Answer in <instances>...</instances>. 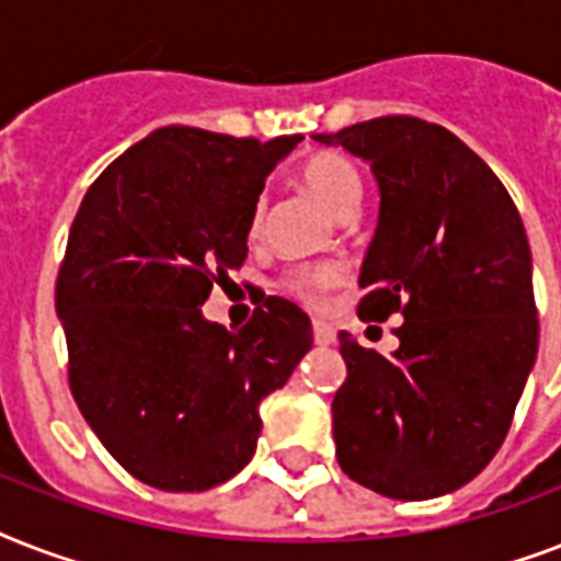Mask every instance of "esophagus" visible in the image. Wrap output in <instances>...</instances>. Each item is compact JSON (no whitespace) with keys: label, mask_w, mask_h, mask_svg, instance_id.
Segmentation results:
<instances>
[{"label":"esophagus","mask_w":561,"mask_h":561,"mask_svg":"<svg viewBox=\"0 0 561 561\" xmlns=\"http://www.w3.org/2000/svg\"><path fill=\"white\" fill-rule=\"evenodd\" d=\"M334 337H337L334 325L323 323V320H314V343H317V346H329V343H334Z\"/></svg>","instance_id":"obj_1"}]
</instances>
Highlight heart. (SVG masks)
<instances>
[{"label":"heart","instance_id":"b5f03b06","mask_svg":"<svg viewBox=\"0 0 561 561\" xmlns=\"http://www.w3.org/2000/svg\"><path fill=\"white\" fill-rule=\"evenodd\" d=\"M299 183L311 197L323 203L325 209L332 211L334 218H346L355 215L364 201V180L360 171L355 169V162H350L341 153L320 151L314 157H308L299 165ZM262 220V209H255L253 229ZM341 279V271L334 264H314L306 271H297L290 276L288 288L302 299H317L325 288H332L334 282Z\"/></svg>","mask_w":561,"mask_h":561}]
</instances>
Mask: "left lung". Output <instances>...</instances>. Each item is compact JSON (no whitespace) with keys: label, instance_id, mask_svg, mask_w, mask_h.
I'll list each match as a JSON object with an SVG mask.
<instances>
[{"label":"left lung","instance_id":"8db88e82","mask_svg":"<svg viewBox=\"0 0 561 561\" xmlns=\"http://www.w3.org/2000/svg\"><path fill=\"white\" fill-rule=\"evenodd\" d=\"M314 139L369 162L381 194L360 320L404 317L390 358L341 332L337 462L396 501L448 495L497 454L539 352L522 215L469 145L422 118L383 116Z\"/></svg>","mask_w":561,"mask_h":561}]
</instances>
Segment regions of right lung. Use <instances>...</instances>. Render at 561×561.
<instances>
[{"mask_svg": "<svg viewBox=\"0 0 561 561\" xmlns=\"http://www.w3.org/2000/svg\"><path fill=\"white\" fill-rule=\"evenodd\" d=\"M297 142L169 125L83 194L55 288L69 387L104 448L148 486L203 492L244 469L259 404L314 343L306 311L282 297L238 332L201 311L244 264L264 180Z\"/></svg>", "mask_w": 561, "mask_h": 561, "instance_id": "1", "label": "right lung"}]
</instances>
